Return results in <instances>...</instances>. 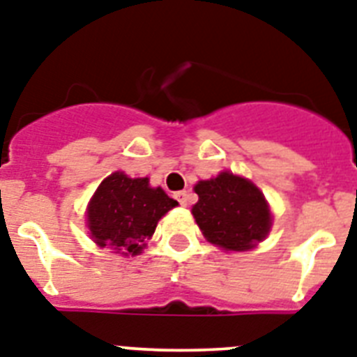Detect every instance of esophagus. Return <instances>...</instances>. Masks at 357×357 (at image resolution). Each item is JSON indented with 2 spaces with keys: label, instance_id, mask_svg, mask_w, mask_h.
I'll use <instances>...</instances> for the list:
<instances>
[{
  "label": "esophagus",
  "instance_id": "esophagus-1",
  "mask_svg": "<svg viewBox=\"0 0 357 357\" xmlns=\"http://www.w3.org/2000/svg\"><path fill=\"white\" fill-rule=\"evenodd\" d=\"M176 198H178V202L181 205H183V207H187V205H188V194H187V190L176 192Z\"/></svg>",
  "mask_w": 357,
  "mask_h": 357
}]
</instances>
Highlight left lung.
Listing matches in <instances>:
<instances>
[{
  "instance_id": "1",
  "label": "left lung",
  "mask_w": 357,
  "mask_h": 357,
  "mask_svg": "<svg viewBox=\"0 0 357 357\" xmlns=\"http://www.w3.org/2000/svg\"><path fill=\"white\" fill-rule=\"evenodd\" d=\"M198 204L192 216L205 238L225 251H248L271 229V211L260 188L233 172L194 185Z\"/></svg>"
}]
</instances>
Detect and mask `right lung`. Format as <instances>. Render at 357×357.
Segmentation results:
<instances>
[{
    "label": "right lung",
    "instance_id": "obj_1",
    "mask_svg": "<svg viewBox=\"0 0 357 357\" xmlns=\"http://www.w3.org/2000/svg\"><path fill=\"white\" fill-rule=\"evenodd\" d=\"M178 202L161 187H150L149 178H128L113 172L95 190L88 205V229L98 248L115 253L139 255L158 222Z\"/></svg>",
    "mask_w": 357,
    "mask_h": 357
}]
</instances>
